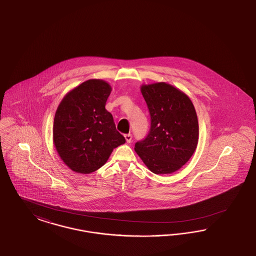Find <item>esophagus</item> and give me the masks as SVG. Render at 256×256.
I'll return each mask as SVG.
<instances>
[{
  "instance_id": "obj_1",
  "label": "esophagus",
  "mask_w": 256,
  "mask_h": 256,
  "mask_svg": "<svg viewBox=\"0 0 256 256\" xmlns=\"http://www.w3.org/2000/svg\"><path fill=\"white\" fill-rule=\"evenodd\" d=\"M124 138H125V140H126L127 143H130V142H132V134H125Z\"/></svg>"
}]
</instances>
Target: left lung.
Wrapping results in <instances>:
<instances>
[{
    "instance_id": "left-lung-1",
    "label": "left lung",
    "mask_w": 256,
    "mask_h": 256,
    "mask_svg": "<svg viewBox=\"0 0 256 256\" xmlns=\"http://www.w3.org/2000/svg\"><path fill=\"white\" fill-rule=\"evenodd\" d=\"M151 116L147 138L134 151L156 174H170L185 165L198 143V116L190 98L167 82L140 86Z\"/></svg>"
}]
</instances>
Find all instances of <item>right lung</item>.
Listing matches in <instances>:
<instances>
[{
	"instance_id": "right-lung-1",
	"label": "right lung",
	"mask_w": 256,
	"mask_h": 256,
	"mask_svg": "<svg viewBox=\"0 0 256 256\" xmlns=\"http://www.w3.org/2000/svg\"><path fill=\"white\" fill-rule=\"evenodd\" d=\"M111 91L104 80H88L70 90L58 106L53 143L60 160L78 174L98 170L114 148L125 143L105 109Z\"/></svg>"
}]
</instances>
